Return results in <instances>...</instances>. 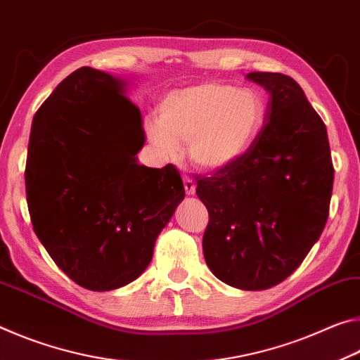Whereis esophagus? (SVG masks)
Instances as JSON below:
<instances>
[{"label": "esophagus", "mask_w": 360, "mask_h": 360, "mask_svg": "<svg viewBox=\"0 0 360 360\" xmlns=\"http://www.w3.org/2000/svg\"><path fill=\"white\" fill-rule=\"evenodd\" d=\"M184 185H185L186 194H194V191H196V184H194V180L190 175L184 176Z\"/></svg>", "instance_id": "esophagus-1"}]
</instances>
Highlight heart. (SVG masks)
<instances>
[{
    "label": "heart",
    "mask_w": 360,
    "mask_h": 360,
    "mask_svg": "<svg viewBox=\"0 0 360 360\" xmlns=\"http://www.w3.org/2000/svg\"><path fill=\"white\" fill-rule=\"evenodd\" d=\"M263 100L250 89L228 84H199L167 94L159 120L146 122V134L161 153L174 158L180 141L198 166L221 169L250 148L260 131Z\"/></svg>",
    "instance_id": "1"
}]
</instances>
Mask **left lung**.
I'll use <instances>...</instances> for the list:
<instances>
[{
    "mask_svg": "<svg viewBox=\"0 0 360 360\" xmlns=\"http://www.w3.org/2000/svg\"><path fill=\"white\" fill-rule=\"evenodd\" d=\"M269 94L262 131L243 156L198 180L209 212L202 250L225 284L264 290L295 271L326 226L333 188L327 129L295 79L253 72Z\"/></svg>",
    "mask_w": 360,
    "mask_h": 360,
    "instance_id": "left-lung-1",
    "label": "left lung"
}]
</instances>
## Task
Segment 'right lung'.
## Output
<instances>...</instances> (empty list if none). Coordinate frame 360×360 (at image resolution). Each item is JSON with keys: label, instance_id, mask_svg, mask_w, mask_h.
<instances>
[{"label": "right lung", "instance_id": "1", "mask_svg": "<svg viewBox=\"0 0 360 360\" xmlns=\"http://www.w3.org/2000/svg\"><path fill=\"white\" fill-rule=\"evenodd\" d=\"M124 86L108 73L78 68L37 111L28 143L34 233L57 266L94 292L115 290L143 273L185 198L172 164L137 162L145 132Z\"/></svg>", "mask_w": 360, "mask_h": 360}]
</instances>
